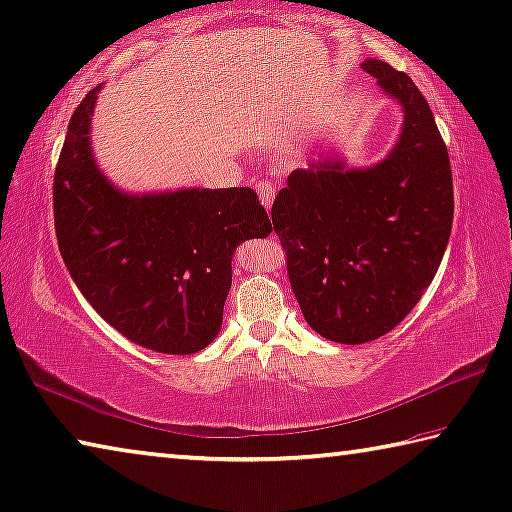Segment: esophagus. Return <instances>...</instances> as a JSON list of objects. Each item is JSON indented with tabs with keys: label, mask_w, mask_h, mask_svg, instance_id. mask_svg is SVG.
I'll use <instances>...</instances> for the list:
<instances>
[{
	"label": "esophagus",
	"mask_w": 512,
	"mask_h": 512,
	"mask_svg": "<svg viewBox=\"0 0 512 512\" xmlns=\"http://www.w3.org/2000/svg\"><path fill=\"white\" fill-rule=\"evenodd\" d=\"M257 196H259V200H262V205L266 207V209H271V205H273V198H275V186L271 184V182H259L257 186Z\"/></svg>",
	"instance_id": "esophagus-1"
}]
</instances>
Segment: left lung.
<instances>
[{
  "label": "left lung",
  "mask_w": 512,
  "mask_h": 512,
  "mask_svg": "<svg viewBox=\"0 0 512 512\" xmlns=\"http://www.w3.org/2000/svg\"><path fill=\"white\" fill-rule=\"evenodd\" d=\"M362 70L403 109L392 152L367 168L310 161L271 209L300 312L337 344L399 326L433 282L453 223L449 152L426 97L385 61L367 59Z\"/></svg>",
  "instance_id": "1"
}]
</instances>
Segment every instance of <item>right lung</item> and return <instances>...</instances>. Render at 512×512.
<instances>
[{
	"label": "right lung",
	"mask_w": 512,
	"mask_h": 512,
	"mask_svg": "<svg viewBox=\"0 0 512 512\" xmlns=\"http://www.w3.org/2000/svg\"><path fill=\"white\" fill-rule=\"evenodd\" d=\"M81 100L54 173V227L81 294L129 342L168 355L216 339L239 243L269 237V214L248 186L125 193L95 164Z\"/></svg>",
	"instance_id": "1"
}]
</instances>
